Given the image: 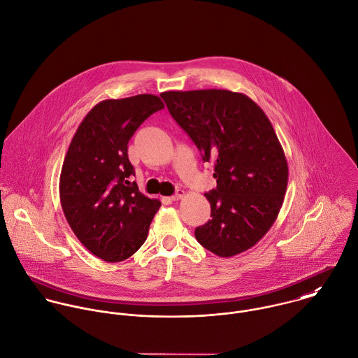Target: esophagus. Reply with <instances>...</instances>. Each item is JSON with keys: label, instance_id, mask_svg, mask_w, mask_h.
<instances>
[{"label": "esophagus", "instance_id": "obj_1", "mask_svg": "<svg viewBox=\"0 0 358 358\" xmlns=\"http://www.w3.org/2000/svg\"><path fill=\"white\" fill-rule=\"evenodd\" d=\"M186 196V192L185 190H182V189H179V190H176V193L171 197L173 201H178V200H180V199H183Z\"/></svg>", "mask_w": 358, "mask_h": 358}]
</instances>
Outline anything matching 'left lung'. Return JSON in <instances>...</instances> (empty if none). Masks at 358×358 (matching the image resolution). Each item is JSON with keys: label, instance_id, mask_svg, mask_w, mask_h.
Segmentation results:
<instances>
[{"label": "left lung", "instance_id": "obj_1", "mask_svg": "<svg viewBox=\"0 0 358 358\" xmlns=\"http://www.w3.org/2000/svg\"><path fill=\"white\" fill-rule=\"evenodd\" d=\"M161 97L203 159L215 164L217 189L204 194L213 218L196 228L197 241L224 258L251 248L276 221L287 187V161L271 120L250 97L229 90Z\"/></svg>", "mask_w": 358, "mask_h": 358}]
</instances>
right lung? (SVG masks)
<instances>
[{
	"instance_id": "obj_1",
	"label": "right lung",
	"mask_w": 358,
	"mask_h": 358,
	"mask_svg": "<svg viewBox=\"0 0 358 358\" xmlns=\"http://www.w3.org/2000/svg\"><path fill=\"white\" fill-rule=\"evenodd\" d=\"M162 108L154 94L104 100L82 120L66 151L59 176L61 206L76 238L103 261L120 262L133 255L161 207L159 200L145 197L127 180L134 175L127 143Z\"/></svg>"
}]
</instances>
